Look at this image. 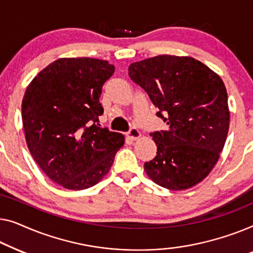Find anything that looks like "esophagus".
I'll return each mask as SVG.
<instances>
[{"mask_svg":"<svg viewBox=\"0 0 253 253\" xmlns=\"http://www.w3.org/2000/svg\"><path fill=\"white\" fill-rule=\"evenodd\" d=\"M127 135H128V137L131 138V140H138V138L141 137L140 130H138L137 128H135V127H131L130 129L128 130Z\"/></svg>","mask_w":253,"mask_h":253,"instance_id":"34e87169","label":"esophagus"}]
</instances>
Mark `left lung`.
Instances as JSON below:
<instances>
[{"label":"left lung","instance_id":"8db88e82","mask_svg":"<svg viewBox=\"0 0 253 253\" xmlns=\"http://www.w3.org/2000/svg\"><path fill=\"white\" fill-rule=\"evenodd\" d=\"M128 74L167 125L150 134L157 156L144 163L145 173L169 190L196 186L218 162L228 134V96L221 78L193 57L170 55L130 64Z\"/></svg>","mask_w":253,"mask_h":253}]
</instances>
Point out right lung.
<instances>
[{
  "label": "right lung",
  "mask_w": 253,
  "mask_h": 253,
  "mask_svg": "<svg viewBox=\"0 0 253 253\" xmlns=\"http://www.w3.org/2000/svg\"><path fill=\"white\" fill-rule=\"evenodd\" d=\"M115 73L108 60L59 58L25 91L21 119L32 157L65 189L95 186L111 169L123 134L99 125L102 87Z\"/></svg>",
  "instance_id": "right-lung-1"
}]
</instances>
